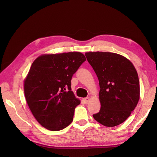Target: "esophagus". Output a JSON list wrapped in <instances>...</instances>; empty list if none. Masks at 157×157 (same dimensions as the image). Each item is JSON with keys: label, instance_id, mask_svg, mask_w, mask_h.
Returning a JSON list of instances; mask_svg holds the SVG:
<instances>
[{"label": "esophagus", "instance_id": "obj_1", "mask_svg": "<svg viewBox=\"0 0 157 157\" xmlns=\"http://www.w3.org/2000/svg\"><path fill=\"white\" fill-rule=\"evenodd\" d=\"M89 99H90V98H88V97H86V98H83L82 99V101H84V103H88V101H89Z\"/></svg>", "mask_w": 157, "mask_h": 157}]
</instances>
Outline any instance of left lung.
Here are the masks:
<instances>
[{"instance_id":"obj_1","label":"left lung","mask_w":157,"mask_h":157,"mask_svg":"<svg viewBox=\"0 0 157 157\" xmlns=\"http://www.w3.org/2000/svg\"><path fill=\"white\" fill-rule=\"evenodd\" d=\"M99 80V112L93 115L107 127L121 124L129 117L140 99L138 75L131 61L111 52L85 54Z\"/></svg>"}]
</instances>
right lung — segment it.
<instances>
[{"label": "right lung", "instance_id": "right-lung-1", "mask_svg": "<svg viewBox=\"0 0 157 157\" xmlns=\"http://www.w3.org/2000/svg\"><path fill=\"white\" fill-rule=\"evenodd\" d=\"M86 58L80 52L42 55L33 61L24 81L30 110L39 124L59 131L73 120L80 103L71 91V78Z\"/></svg>", "mask_w": 157, "mask_h": 157}]
</instances>
